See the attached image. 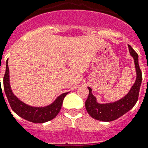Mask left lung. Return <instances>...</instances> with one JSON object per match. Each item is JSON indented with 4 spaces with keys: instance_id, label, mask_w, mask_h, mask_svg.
I'll return each instance as SVG.
<instances>
[{
    "instance_id": "obj_1",
    "label": "left lung",
    "mask_w": 148,
    "mask_h": 148,
    "mask_svg": "<svg viewBox=\"0 0 148 148\" xmlns=\"http://www.w3.org/2000/svg\"><path fill=\"white\" fill-rule=\"evenodd\" d=\"M129 52L134 60L137 78L135 83L128 94L114 103L100 104L97 103L96 97L92 94V89L88 87L89 95L85 102V106L89 115L92 118L103 122H111L117 119L133 108L138 99L139 90L142 81V74L138 64V55L128 45Z\"/></svg>"
}]
</instances>
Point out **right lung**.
Masks as SVG:
<instances>
[{
	"label": "right lung",
	"mask_w": 148,
	"mask_h": 148,
	"mask_svg": "<svg viewBox=\"0 0 148 148\" xmlns=\"http://www.w3.org/2000/svg\"><path fill=\"white\" fill-rule=\"evenodd\" d=\"M1 80V79H0ZM3 89L4 92L10 103V106L13 111L18 116L22 117L24 119L34 122V123H44L53 119L59 113L64 98L68 93H62L55 99V101L45 107H32L26 105L15 97L13 93L10 85L9 79V68L8 61L6 63V71L3 79Z\"/></svg>",
	"instance_id": "right-lung-1"
}]
</instances>
